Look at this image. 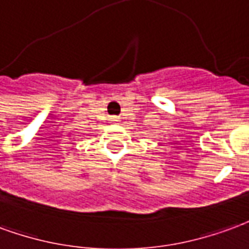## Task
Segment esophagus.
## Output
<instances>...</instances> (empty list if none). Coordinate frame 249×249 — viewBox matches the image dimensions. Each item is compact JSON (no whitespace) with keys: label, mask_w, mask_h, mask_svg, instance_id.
Returning a JSON list of instances; mask_svg holds the SVG:
<instances>
[{"label":"esophagus","mask_w":249,"mask_h":249,"mask_svg":"<svg viewBox=\"0 0 249 249\" xmlns=\"http://www.w3.org/2000/svg\"><path fill=\"white\" fill-rule=\"evenodd\" d=\"M110 121H111V122H118V121H119V118H118V117H111V118H110Z\"/></svg>","instance_id":"1"}]
</instances>
